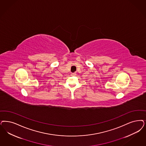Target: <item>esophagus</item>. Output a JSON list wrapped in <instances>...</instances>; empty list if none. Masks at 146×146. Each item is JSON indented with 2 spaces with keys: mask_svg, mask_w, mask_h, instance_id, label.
<instances>
[{
  "mask_svg": "<svg viewBox=\"0 0 146 146\" xmlns=\"http://www.w3.org/2000/svg\"><path fill=\"white\" fill-rule=\"evenodd\" d=\"M76 73H72V74H71V76H75V75H76Z\"/></svg>",
  "mask_w": 146,
  "mask_h": 146,
  "instance_id": "1",
  "label": "esophagus"
}]
</instances>
